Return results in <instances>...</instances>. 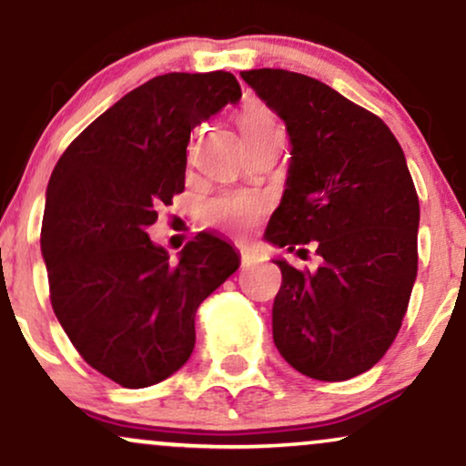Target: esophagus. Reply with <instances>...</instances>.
Segmentation results:
<instances>
[{"instance_id":"esophagus-1","label":"esophagus","mask_w":466,"mask_h":466,"mask_svg":"<svg viewBox=\"0 0 466 466\" xmlns=\"http://www.w3.org/2000/svg\"><path fill=\"white\" fill-rule=\"evenodd\" d=\"M238 256H240V265L243 267H249L256 260L254 249H251L249 245H238Z\"/></svg>"}]
</instances>
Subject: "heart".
Segmentation results:
<instances>
[{
    "label": "heart",
    "instance_id": "b5f03b06",
    "mask_svg": "<svg viewBox=\"0 0 466 466\" xmlns=\"http://www.w3.org/2000/svg\"><path fill=\"white\" fill-rule=\"evenodd\" d=\"M237 125L243 137H248L263 129H269V127H276V117L265 105L251 100V103L240 106ZM267 206H269V201L263 195L245 190H229L203 206V221H206V226L217 229L245 232V229L254 228L263 218Z\"/></svg>",
    "mask_w": 466,
    "mask_h": 466
}]
</instances>
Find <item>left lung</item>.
<instances>
[{"mask_svg":"<svg viewBox=\"0 0 466 466\" xmlns=\"http://www.w3.org/2000/svg\"><path fill=\"white\" fill-rule=\"evenodd\" d=\"M291 137L287 190L265 237L313 243L318 271L276 260L274 341L289 366L346 381L386 355L419 271V195L386 122L304 74L240 72Z\"/></svg>","mask_w":466,"mask_h":466,"instance_id":"1","label":"left lung"}]
</instances>
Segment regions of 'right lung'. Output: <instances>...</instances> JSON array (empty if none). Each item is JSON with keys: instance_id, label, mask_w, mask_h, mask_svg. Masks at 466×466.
<instances>
[{"instance_id": "obj_1", "label": "right lung", "mask_w": 466, "mask_h": 466, "mask_svg": "<svg viewBox=\"0 0 466 466\" xmlns=\"http://www.w3.org/2000/svg\"><path fill=\"white\" fill-rule=\"evenodd\" d=\"M234 74L155 76L66 148L46 195L41 251L50 302L85 361L148 388L188 361L199 304L238 269L232 245L199 232L179 263L151 243L157 210L184 192L190 131L228 103Z\"/></svg>"}]
</instances>
